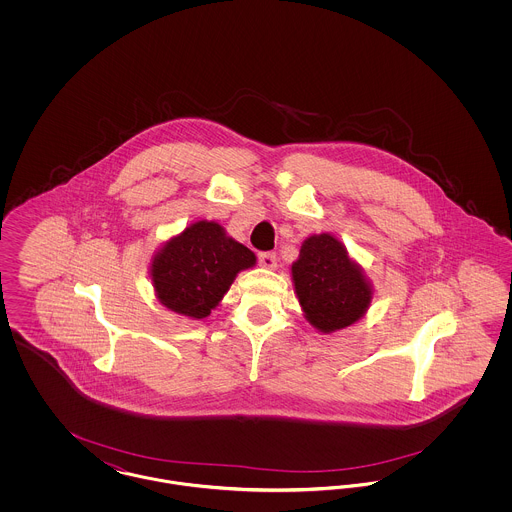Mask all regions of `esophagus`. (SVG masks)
Returning <instances> with one entry per match:
<instances>
[{"label": "esophagus", "mask_w": 512, "mask_h": 512, "mask_svg": "<svg viewBox=\"0 0 512 512\" xmlns=\"http://www.w3.org/2000/svg\"><path fill=\"white\" fill-rule=\"evenodd\" d=\"M259 265L263 268H268V270L276 268V255H274V253H270V251L259 253Z\"/></svg>", "instance_id": "obj_1"}]
</instances>
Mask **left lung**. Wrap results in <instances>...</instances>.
<instances>
[{
	"label": "left lung",
	"mask_w": 512,
	"mask_h": 512,
	"mask_svg": "<svg viewBox=\"0 0 512 512\" xmlns=\"http://www.w3.org/2000/svg\"><path fill=\"white\" fill-rule=\"evenodd\" d=\"M292 276L305 318L324 334L355 324L372 299L363 270L330 234L303 242Z\"/></svg>",
	"instance_id": "8db88e82"
}]
</instances>
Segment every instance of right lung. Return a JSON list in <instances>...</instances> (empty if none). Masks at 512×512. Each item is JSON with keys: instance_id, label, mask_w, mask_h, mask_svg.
Wrapping results in <instances>:
<instances>
[{"instance_id": "obj_1", "label": "right lung", "mask_w": 512, "mask_h": 512, "mask_svg": "<svg viewBox=\"0 0 512 512\" xmlns=\"http://www.w3.org/2000/svg\"><path fill=\"white\" fill-rule=\"evenodd\" d=\"M255 261L253 251L228 238L220 224L199 220L157 251L151 280L161 305L184 317L205 318L238 272Z\"/></svg>"}]
</instances>
